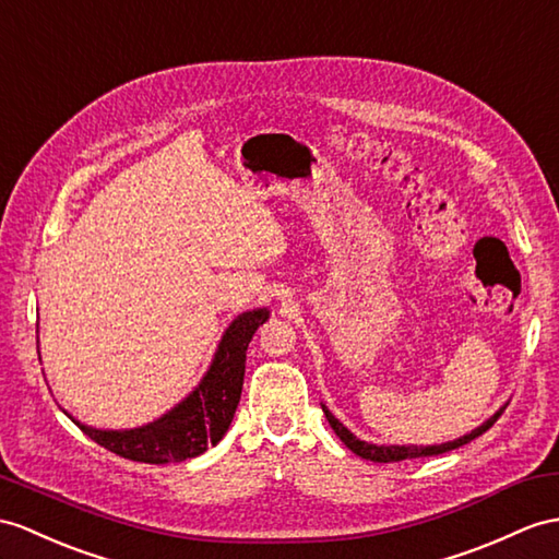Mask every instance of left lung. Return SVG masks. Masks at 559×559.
I'll return each instance as SVG.
<instances>
[{"label":"left lung","instance_id":"1","mask_svg":"<svg viewBox=\"0 0 559 559\" xmlns=\"http://www.w3.org/2000/svg\"><path fill=\"white\" fill-rule=\"evenodd\" d=\"M324 411V417L326 421H330L334 433L338 439H342L346 443V448H350L353 453L360 455L362 460H370V462H399V460H413V457H429V455H441V453H448V451H455V448L465 445L469 441H474L476 437H481L484 431L491 429L498 417L502 415V411H506V405L500 407V411L488 417L481 427H476L472 433H465V437H460L455 441H448V443H441V445H377V443H367V441H360L358 437H353V433L338 421L326 407L322 405Z\"/></svg>","mask_w":559,"mask_h":559}]
</instances>
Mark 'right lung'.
Masks as SVG:
<instances>
[{"mask_svg":"<svg viewBox=\"0 0 559 559\" xmlns=\"http://www.w3.org/2000/svg\"><path fill=\"white\" fill-rule=\"evenodd\" d=\"M270 318L267 308L241 312L227 326L199 386L173 411L134 429H94L71 417L92 441L126 460L166 465L197 457L215 445L233 425L241 399L247 348L255 330Z\"/></svg>","mask_w":559,"mask_h":559,"instance_id":"1","label":"right lung"}]
</instances>
